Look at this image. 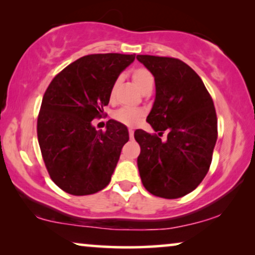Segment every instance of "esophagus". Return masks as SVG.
<instances>
[{"mask_svg": "<svg viewBox=\"0 0 255 255\" xmlns=\"http://www.w3.org/2000/svg\"><path fill=\"white\" fill-rule=\"evenodd\" d=\"M128 131H129V136H130V138H133V136H134V130L131 129V128H129V130H128Z\"/></svg>", "mask_w": 255, "mask_h": 255, "instance_id": "34e87169", "label": "esophagus"}]
</instances>
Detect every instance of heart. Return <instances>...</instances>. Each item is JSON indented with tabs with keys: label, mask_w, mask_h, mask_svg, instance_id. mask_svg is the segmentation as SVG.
<instances>
[{
	"label": "heart",
	"mask_w": 255,
	"mask_h": 255,
	"mask_svg": "<svg viewBox=\"0 0 255 255\" xmlns=\"http://www.w3.org/2000/svg\"><path fill=\"white\" fill-rule=\"evenodd\" d=\"M131 79H133L134 84L138 87V90L142 93L151 91L154 87V76L151 72L144 67H137L131 72ZM119 85V80H115L113 85H112L110 93H108V98H110L111 103H113L115 99V92H117V88ZM114 119L118 122H120L122 125L128 126V127H134L138 122L141 121V119L144 117V111L140 110V108H120L114 113Z\"/></svg>",
	"instance_id": "heart-1"
}]
</instances>
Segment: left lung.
<instances>
[{
	"label": "left lung",
	"mask_w": 255,
	"mask_h": 255,
	"mask_svg": "<svg viewBox=\"0 0 255 255\" xmlns=\"http://www.w3.org/2000/svg\"><path fill=\"white\" fill-rule=\"evenodd\" d=\"M155 78L156 96L147 122L158 131L135 130L141 147L137 167L151 195L175 199L188 195L208 174L217 141V115L201 78L182 60L137 54ZM167 138L161 140L162 131Z\"/></svg>",
	"instance_id": "8db88e82"
}]
</instances>
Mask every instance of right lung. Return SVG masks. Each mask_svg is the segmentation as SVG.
Instances as JSON below:
<instances>
[{
	"label": "right lung",
	"instance_id": "add662e5",
	"mask_svg": "<svg viewBox=\"0 0 255 255\" xmlns=\"http://www.w3.org/2000/svg\"><path fill=\"white\" fill-rule=\"evenodd\" d=\"M134 59L135 54H88L46 88L37 136L51 179L65 192L92 195L110 184L129 134L115 120L107 122L106 131L97 130L92 120L104 113L112 85Z\"/></svg>",
	"mask_w": 255,
	"mask_h": 255
}]
</instances>
